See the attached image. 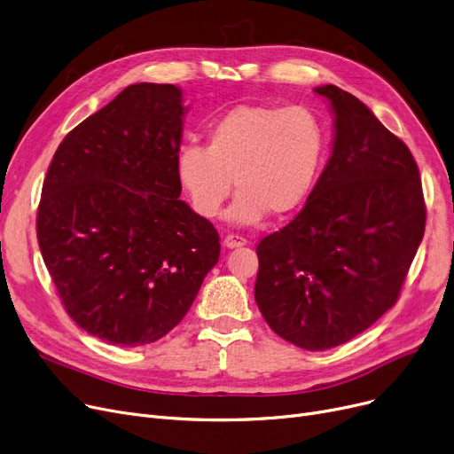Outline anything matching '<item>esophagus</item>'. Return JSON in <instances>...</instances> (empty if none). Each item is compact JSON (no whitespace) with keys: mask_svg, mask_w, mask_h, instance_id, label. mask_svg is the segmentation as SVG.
Listing matches in <instances>:
<instances>
[{"mask_svg":"<svg viewBox=\"0 0 454 454\" xmlns=\"http://www.w3.org/2000/svg\"><path fill=\"white\" fill-rule=\"evenodd\" d=\"M245 245H247V239L241 238V235H238V233H228L224 238L226 248H238V247H245Z\"/></svg>","mask_w":454,"mask_h":454,"instance_id":"obj_1","label":"esophagus"}]
</instances>
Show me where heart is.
Instances as JSON below:
<instances>
[{"label": "heart", "mask_w": 454, "mask_h": 454, "mask_svg": "<svg viewBox=\"0 0 454 454\" xmlns=\"http://www.w3.org/2000/svg\"><path fill=\"white\" fill-rule=\"evenodd\" d=\"M328 133L306 106L241 104L207 129V145L176 153V180L196 213L213 219L238 189L228 219L255 224L269 213L287 216L302 207L323 172Z\"/></svg>", "instance_id": "b5f03b06"}]
</instances>
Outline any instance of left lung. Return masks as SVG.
<instances>
[{
  "label": "left lung",
  "mask_w": 454,
  "mask_h": 454,
  "mask_svg": "<svg viewBox=\"0 0 454 454\" xmlns=\"http://www.w3.org/2000/svg\"><path fill=\"white\" fill-rule=\"evenodd\" d=\"M332 155L301 213L263 238L254 297L267 325L306 350L356 338L397 302L425 233L419 168L356 96L317 87Z\"/></svg>",
  "instance_id": "obj_1"
}]
</instances>
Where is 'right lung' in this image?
<instances>
[{
  "instance_id": "obj_1",
  "label": "right lung",
  "mask_w": 454,
  "mask_h": 454,
  "mask_svg": "<svg viewBox=\"0 0 454 454\" xmlns=\"http://www.w3.org/2000/svg\"><path fill=\"white\" fill-rule=\"evenodd\" d=\"M184 114L178 87L129 85L65 137L44 178V263L75 325L111 345L161 340L219 262V233L180 200Z\"/></svg>"
}]
</instances>
